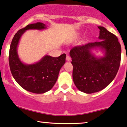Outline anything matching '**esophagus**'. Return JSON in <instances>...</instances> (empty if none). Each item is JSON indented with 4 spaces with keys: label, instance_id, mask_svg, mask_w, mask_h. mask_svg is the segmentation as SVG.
<instances>
[{
    "label": "esophagus",
    "instance_id": "1",
    "mask_svg": "<svg viewBox=\"0 0 127 127\" xmlns=\"http://www.w3.org/2000/svg\"><path fill=\"white\" fill-rule=\"evenodd\" d=\"M66 60L67 61H70L71 60V58L69 56H67L66 58Z\"/></svg>",
    "mask_w": 127,
    "mask_h": 127
}]
</instances>
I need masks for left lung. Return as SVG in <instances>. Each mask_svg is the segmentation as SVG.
I'll use <instances>...</instances> for the list:
<instances>
[{
  "label": "left lung",
  "mask_w": 127,
  "mask_h": 127,
  "mask_svg": "<svg viewBox=\"0 0 127 127\" xmlns=\"http://www.w3.org/2000/svg\"><path fill=\"white\" fill-rule=\"evenodd\" d=\"M98 28L99 42L74 47L69 53L74 84L79 90L88 94L102 90L112 82L121 58V46L117 37L103 26ZM97 49L103 52V56L95 55L93 50Z\"/></svg>",
  "instance_id": "1"
}]
</instances>
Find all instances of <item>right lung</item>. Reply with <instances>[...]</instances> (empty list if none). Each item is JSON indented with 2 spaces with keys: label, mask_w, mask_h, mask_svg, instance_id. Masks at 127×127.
<instances>
[{
  "label": "right lung",
  "mask_w": 127,
  "mask_h": 127,
  "mask_svg": "<svg viewBox=\"0 0 127 127\" xmlns=\"http://www.w3.org/2000/svg\"><path fill=\"white\" fill-rule=\"evenodd\" d=\"M47 26L42 23L28 24L15 34L9 52V65L13 77L24 90L41 94L50 90L55 84L60 69L66 62V54L59 57L45 55L38 62L25 64L18 54V46L21 36L27 30H43Z\"/></svg>",
  "instance_id": "obj_1"
}]
</instances>
